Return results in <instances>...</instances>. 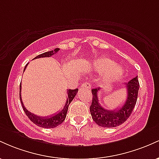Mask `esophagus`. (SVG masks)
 Here are the masks:
<instances>
[{"label":"esophagus","mask_w":159,"mask_h":159,"mask_svg":"<svg viewBox=\"0 0 159 159\" xmlns=\"http://www.w3.org/2000/svg\"><path fill=\"white\" fill-rule=\"evenodd\" d=\"M81 87H83V88H87L90 90L91 88V84L89 81H85L84 83H83L81 84Z\"/></svg>","instance_id":"obj_1"}]
</instances>
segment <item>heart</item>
Masks as SVG:
<instances>
[{
  "label": "heart",
  "mask_w": 159,
  "mask_h": 159,
  "mask_svg": "<svg viewBox=\"0 0 159 159\" xmlns=\"http://www.w3.org/2000/svg\"><path fill=\"white\" fill-rule=\"evenodd\" d=\"M115 66L116 63L107 57L98 58L93 62V67L97 72H107L104 77V81L107 82L118 79L123 76V69Z\"/></svg>",
  "instance_id": "obj_1"
}]
</instances>
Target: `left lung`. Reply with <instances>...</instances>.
Instances as JSON below:
<instances>
[{"label": "left lung", "mask_w": 159, "mask_h": 159, "mask_svg": "<svg viewBox=\"0 0 159 159\" xmlns=\"http://www.w3.org/2000/svg\"><path fill=\"white\" fill-rule=\"evenodd\" d=\"M127 90L126 101L120 108L107 110L101 106L98 98L100 88L93 89V100L90 107L91 116L94 122L99 126L105 128L116 127L128 120L135 106L139 90V82L138 76L132 78L129 83L125 84Z\"/></svg>", "instance_id": "obj_1"}]
</instances>
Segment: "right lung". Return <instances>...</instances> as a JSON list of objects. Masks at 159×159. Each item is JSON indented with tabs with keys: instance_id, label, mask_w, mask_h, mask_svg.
<instances>
[{
	"instance_id": "right-lung-1",
	"label": "right lung",
	"mask_w": 159,
	"mask_h": 159,
	"mask_svg": "<svg viewBox=\"0 0 159 159\" xmlns=\"http://www.w3.org/2000/svg\"><path fill=\"white\" fill-rule=\"evenodd\" d=\"M59 48H55L54 51H50V52H47L43 53V54H39V55L36 56L34 59H36V58H41V57H49L54 55V54H56L57 52H58ZM27 64L25 66V69H26ZM78 89H75V90H67V97L66 102L64 107L62 109L61 111H59L57 114L52 115L50 116H39L37 115H35L34 114H32L31 112L28 111L25 108V107L24 106V104L22 102V99H21V84H20V90H19V97H20V101H21V105H22L23 110L25 111V113L26 114L27 116L29 118L34 124H36L38 126L45 128V129H52V128H55L59 125L60 124H61L66 119V116L67 111H68V107L69 104L71 103V102L73 100L75 96L77 94Z\"/></svg>"
}]
</instances>
